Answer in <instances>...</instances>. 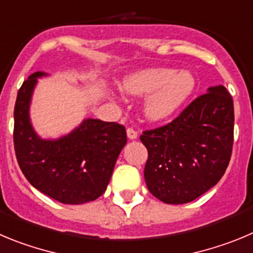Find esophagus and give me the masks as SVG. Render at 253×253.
I'll return each mask as SVG.
<instances>
[{"mask_svg": "<svg viewBox=\"0 0 253 253\" xmlns=\"http://www.w3.org/2000/svg\"><path fill=\"white\" fill-rule=\"evenodd\" d=\"M127 137L129 138V140H135V138H137V131H135L133 128H127Z\"/></svg>", "mask_w": 253, "mask_h": 253, "instance_id": "34e87169", "label": "esophagus"}]
</instances>
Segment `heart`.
I'll list each match as a JSON object with an SVG mask.
<instances>
[{"label":"heart","mask_w":253,"mask_h":253,"mask_svg":"<svg viewBox=\"0 0 253 253\" xmlns=\"http://www.w3.org/2000/svg\"><path fill=\"white\" fill-rule=\"evenodd\" d=\"M195 88L192 73L171 68H147L122 81V89L132 95H147L145 113L152 121L170 117L189 98Z\"/></svg>","instance_id":"b5f03b06"}]
</instances>
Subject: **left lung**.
Listing matches in <instances>:
<instances>
[{
  "mask_svg": "<svg viewBox=\"0 0 253 253\" xmlns=\"http://www.w3.org/2000/svg\"><path fill=\"white\" fill-rule=\"evenodd\" d=\"M233 126V99L226 87L215 85L170 124L143 131L150 193L166 204H184L208 192L231 160Z\"/></svg>",
  "mask_w": 253,
  "mask_h": 253,
  "instance_id": "1",
  "label": "left lung"
}]
</instances>
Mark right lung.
Segmentation results:
<instances>
[{"instance_id":"add662e5","label":"right lung","mask_w":253,"mask_h":253,"mask_svg":"<svg viewBox=\"0 0 253 253\" xmlns=\"http://www.w3.org/2000/svg\"><path fill=\"white\" fill-rule=\"evenodd\" d=\"M31 74L16 98L13 145L20 169L29 183L64 204H84L106 192L118 155L127 142L125 126L87 118L70 133L44 140L30 121V103L38 78Z\"/></svg>"}]
</instances>
